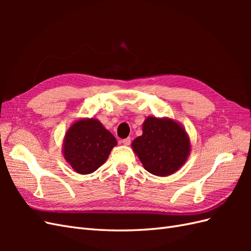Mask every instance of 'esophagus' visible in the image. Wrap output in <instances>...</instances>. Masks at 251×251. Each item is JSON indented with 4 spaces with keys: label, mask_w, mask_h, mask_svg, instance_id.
Returning a JSON list of instances; mask_svg holds the SVG:
<instances>
[{
    "label": "esophagus",
    "mask_w": 251,
    "mask_h": 251,
    "mask_svg": "<svg viewBox=\"0 0 251 251\" xmlns=\"http://www.w3.org/2000/svg\"><path fill=\"white\" fill-rule=\"evenodd\" d=\"M123 143L125 144V146H130V143H131V138H130V137H127V138L124 139V140H123Z\"/></svg>",
    "instance_id": "obj_1"
}]
</instances>
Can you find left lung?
Listing matches in <instances>:
<instances>
[{"mask_svg": "<svg viewBox=\"0 0 251 251\" xmlns=\"http://www.w3.org/2000/svg\"><path fill=\"white\" fill-rule=\"evenodd\" d=\"M132 149L149 173L166 177L186 162L191 140L176 120L149 116L142 125V135L132 142Z\"/></svg>", "mask_w": 251, "mask_h": 251, "instance_id": "left-lung-1", "label": "left lung"}]
</instances>
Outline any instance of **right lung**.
<instances>
[{
  "mask_svg": "<svg viewBox=\"0 0 251 251\" xmlns=\"http://www.w3.org/2000/svg\"><path fill=\"white\" fill-rule=\"evenodd\" d=\"M117 140L98 119L82 118L68 128L63 142V155L72 169L87 175L107 160Z\"/></svg>",
  "mask_w": 251,
  "mask_h": 251,
  "instance_id": "obj_1",
  "label": "right lung"
}]
</instances>
